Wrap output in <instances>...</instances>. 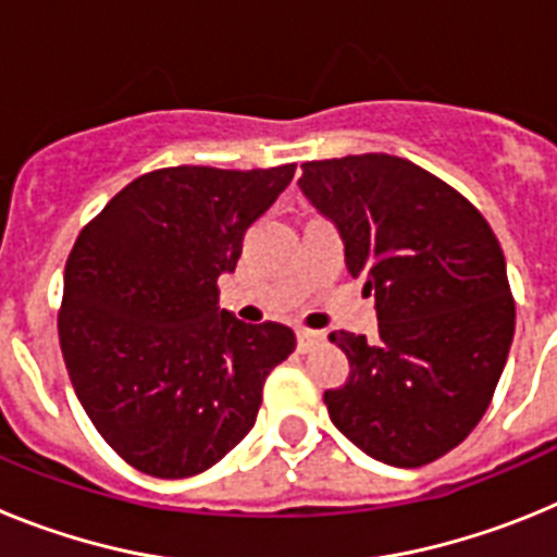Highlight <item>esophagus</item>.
I'll return each mask as SVG.
<instances>
[{
    "label": "esophagus",
    "mask_w": 557,
    "mask_h": 557,
    "mask_svg": "<svg viewBox=\"0 0 557 557\" xmlns=\"http://www.w3.org/2000/svg\"><path fill=\"white\" fill-rule=\"evenodd\" d=\"M295 339H298V351H309L323 339V334L312 332V329H295Z\"/></svg>",
    "instance_id": "obj_1"
}]
</instances>
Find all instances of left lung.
Returning <instances> with one entry per match:
<instances>
[{"instance_id":"1","label":"left lung","mask_w":557,"mask_h":557,"mask_svg":"<svg viewBox=\"0 0 557 557\" xmlns=\"http://www.w3.org/2000/svg\"><path fill=\"white\" fill-rule=\"evenodd\" d=\"M298 186L376 301V339L329 334L351 366L323 393L329 418L373 460L426 466L480 424L508 362L516 307L499 239L460 191L387 152L307 161Z\"/></svg>"}]
</instances>
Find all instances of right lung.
<instances>
[{
  "instance_id": "1",
  "label": "right lung",
  "mask_w": 557,
  "mask_h": 557,
  "mask_svg": "<svg viewBox=\"0 0 557 557\" xmlns=\"http://www.w3.org/2000/svg\"><path fill=\"white\" fill-rule=\"evenodd\" d=\"M293 175L295 164L147 172L77 236L58 312L63 362L91 424L133 469L200 474L256 424L295 334L236 321L218 307V278Z\"/></svg>"
}]
</instances>
